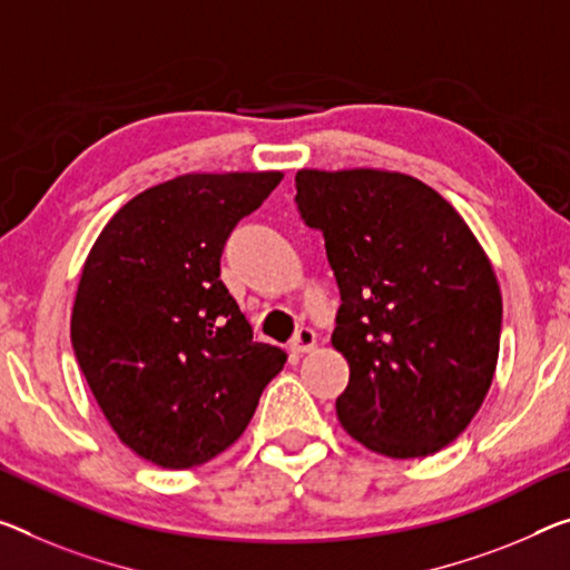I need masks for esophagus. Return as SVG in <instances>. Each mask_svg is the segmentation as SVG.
Listing matches in <instances>:
<instances>
[{
	"label": "esophagus",
	"mask_w": 570,
	"mask_h": 570,
	"mask_svg": "<svg viewBox=\"0 0 570 570\" xmlns=\"http://www.w3.org/2000/svg\"><path fill=\"white\" fill-rule=\"evenodd\" d=\"M291 348H293L295 354L313 352V348H315V331H313V328H308V326H301V328H297V334H295V338H293Z\"/></svg>",
	"instance_id": "esophagus-1"
}]
</instances>
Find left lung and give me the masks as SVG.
I'll list each match as a JSON object with an SVG mask.
<instances>
[{
  "label": "left lung",
  "mask_w": 570,
  "mask_h": 570,
  "mask_svg": "<svg viewBox=\"0 0 570 570\" xmlns=\"http://www.w3.org/2000/svg\"><path fill=\"white\" fill-rule=\"evenodd\" d=\"M295 188L341 293L338 423L382 456H431L492 387L502 334L492 262L456 208L410 175L297 170Z\"/></svg>",
  "instance_id": "obj_1"
}]
</instances>
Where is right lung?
<instances>
[{"label":"right lung","instance_id":"right-lung-1","mask_svg":"<svg viewBox=\"0 0 570 570\" xmlns=\"http://www.w3.org/2000/svg\"><path fill=\"white\" fill-rule=\"evenodd\" d=\"M283 173H190L111 216L86 257L71 344L119 441L163 469L212 461L244 433L283 348L252 338L222 252Z\"/></svg>","mask_w":570,"mask_h":570}]
</instances>
